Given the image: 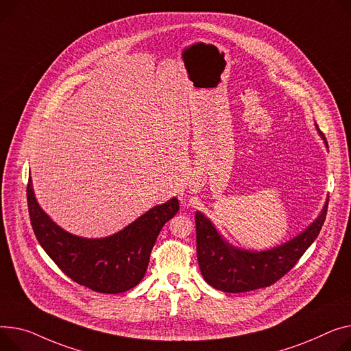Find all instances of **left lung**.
Listing matches in <instances>:
<instances>
[{
	"label": "left lung",
	"instance_id": "left-lung-1",
	"mask_svg": "<svg viewBox=\"0 0 351 351\" xmlns=\"http://www.w3.org/2000/svg\"><path fill=\"white\" fill-rule=\"evenodd\" d=\"M328 213V203L322 215L305 231L276 248L250 252L228 245L213 224L200 212L196 213V250L200 272L213 288L240 293L267 288L288 274L300 256L316 240Z\"/></svg>",
	"mask_w": 351,
	"mask_h": 351
}]
</instances>
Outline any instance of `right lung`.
<instances>
[{
	"instance_id": "add662e5",
	"label": "right lung",
	"mask_w": 351,
	"mask_h": 351,
	"mask_svg": "<svg viewBox=\"0 0 351 351\" xmlns=\"http://www.w3.org/2000/svg\"><path fill=\"white\" fill-rule=\"evenodd\" d=\"M27 200L34 232L46 254L70 279L100 293H121L139 284L159 231L179 212L173 197L111 237L87 240L69 234L45 215L35 200L31 178Z\"/></svg>"
}]
</instances>
